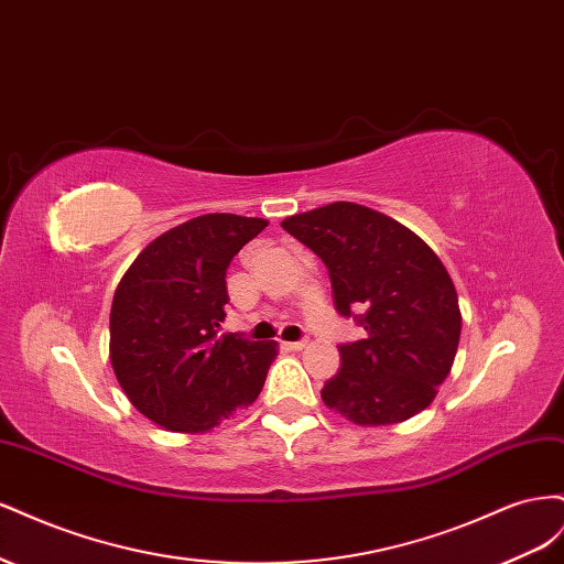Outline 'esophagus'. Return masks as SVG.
Returning <instances> with one entry per match:
<instances>
[{"mask_svg": "<svg viewBox=\"0 0 564 564\" xmlns=\"http://www.w3.org/2000/svg\"><path fill=\"white\" fill-rule=\"evenodd\" d=\"M282 348L284 350H292V352H299L303 348H308V340H282Z\"/></svg>", "mask_w": 564, "mask_h": 564, "instance_id": "1", "label": "esophagus"}]
</instances>
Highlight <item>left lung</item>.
<instances>
[{
	"mask_svg": "<svg viewBox=\"0 0 564 564\" xmlns=\"http://www.w3.org/2000/svg\"><path fill=\"white\" fill-rule=\"evenodd\" d=\"M282 228L329 268L340 315L367 336L338 346L322 400L357 425H392L429 406L452 371L460 311L449 272L416 232L355 202L289 216Z\"/></svg>",
	"mask_w": 564,
	"mask_h": 564,
	"instance_id": "8db88e82",
	"label": "left lung"
}]
</instances>
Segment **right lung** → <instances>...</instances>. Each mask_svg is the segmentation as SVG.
Masks as SVG:
<instances>
[{
	"mask_svg": "<svg viewBox=\"0 0 564 564\" xmlns=\"http://www.w3.org/2000/svg\"><path fill=\"white\" fill-rule=\"evenodd\" d=\"M265 218L204 214L155 237L129 265L110 308V362L129 402L172 433H209L253 404L278 340L218 336L226 270Z\"/></svg>",
	"mask_w": 564,
	"mask_h": 564,
	"instance_id": "right-lung-1",
	"label": "right lung"
}]
</instances>
